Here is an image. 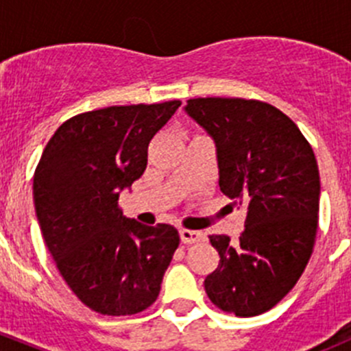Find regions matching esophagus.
Returning a JSON list of instances; mask_svg holds the SVG:
<instances>
[{
  "instance_id": "obj_1",
  "label": "esophagus",
  "mask_w": 351,
  "mask_h": 351,
  "mask_svg": "<svg viewBox=\"0 0 351 351\" xmlns=\"http://www.w3.org/2000/svg\"><path fill=\"white\" fill-rule=\"evenodd\" d=\"M180 239L185 244L205 241V234L200 231H190V229H180Z\"/></svg>"
}]
</instances>
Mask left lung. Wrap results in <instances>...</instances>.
Returning <instances> with one entry per match:
<instances>
[{
    "label": "left lung",
    "instance_id": "obj_1",
    "mask_svg": "<svg viewBox=\"0 0 351 351\" xmlns=\"http://www.w3.org/2000/svg\"><path fill=\"white\" fill-rule=\"evenodd\" d=\"M183 110L214 141L221 192L246 205L238 243L210 236L221 260L205 277V292L239 317L267 313L297 284L313 253L316 158L299 127L263 101L193 98Z\"/></svg>",
    "mask_w": 351,
    "mask_h": 351
}]
</instances>
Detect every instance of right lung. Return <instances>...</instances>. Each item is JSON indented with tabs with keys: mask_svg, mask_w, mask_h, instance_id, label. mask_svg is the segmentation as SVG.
<instances>
[{
	"mask_svg": "<svg viewBox=\"0 0 351 351\" xmlns=\"http://www.w3.org/2000/svg\"><path fill=\"white\" fill-rule=\"evenodd\" d=\"M182 101L107 107L66 120L34 176L35 214L62 278L107 316H130L158 299L180 244L173 226H144L119 197L147 166V146Z\"/></svg>",
	"mask_w": 351,
	"mask_h": 351,
	"instance_id": "obj_1",
	"label": "right lung"
}]
</instances>
